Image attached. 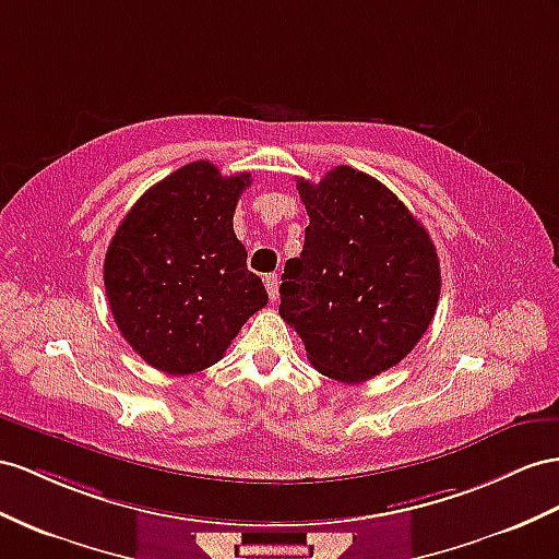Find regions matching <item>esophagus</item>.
Masks as SVG:
<instances>
[{
	"instance_id": "1",
	"label": "esophagus",
	"mask_w": 559,
	"mask_h": 559,
	"mask_svg": "<svg viewBox=\"0 0 559 559\" xmlns=\"http://www.w3.org/2000/svg\"><path fill=\"white\" fill-rule=\"evenodd\" d=\"M278 274H269L266 278H264V285H266V293H269V297H271V302H274V299H278Z\"/></svg>"
}]
</instances>
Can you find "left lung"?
<instances>
[{
  "label": "left lung",
  "mask_w": 559,
  "mask_h": 559,
  "mask_svg": "<svg viewBox=\"0 0 559 559\" xmlns=\"http://www.w3.org/2000/svg\"><path fill=\"white\" fill-rule=\"evenodd\" d=\"M309 214L305 248L285 262L281 319L307 359L340 382L396 366L435 319L441 271L432 238L388 186L340 165L297 179Z\"/></svg>",
  "instance_id": "8db88e82"
}]
</instances>
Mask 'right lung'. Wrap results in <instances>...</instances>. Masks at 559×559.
Wrapping results in <instances>:
<instances>
[{
	"mask_svg": "<svg viewBox=\"0 0 559 559\" xmlns=\"http://www.w3.org/2000/svg\"><path fill=\"white\" fill-rule=\"evenodd\" d=\"M248 186V171L222 177L207 160L189 163L151 186L110 240L104 283L112 319L141 359L167 376L217 364L269 302L234 234Z\"/></svg>",
	"mask_w": 559,
	"mask_h": 559,
	"instance_id": "1",
	"label": "right lung"
}]
</instances>
